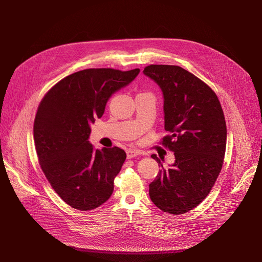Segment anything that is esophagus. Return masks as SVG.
<instances>
[{"label": "esophagus", "instance_id": "esophagus-1", "mask_svg": "<svg viewBox=\"0 0 262 262\" xmlns=\"http://www.w3.org/2000/svg\"><path fill=\"white\" fill-rule=\"evenodd\" d=\"M138 155H140V150H139V149L129 148V149H127V150H126V156H127V158H128V159L134 158V157L138 156Z\"/></svg>", "mask_w": 262, "mask_h": 262}]
</instances>
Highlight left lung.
<instances>
[{"label":"left lung","mask_w":262,"mask_h":262,"mask_svg":"<svg viewBox=\"0 0 262 262\" xmlns=\"http://www.w3.org/2000/svg\"><path fill=\"white\" fill-rule=\"evenodd\" d=\"M143 74L162 91L164 129L170 132L162 144L175 156L148 185L149 198L163 212L186 213L209 194L221 172L227 137L223 109L212 89L181 67L150 64ZM152 158L161 163L155 154Z\"/></svg>","instance_id":"left-lung-1"}]
</instances>
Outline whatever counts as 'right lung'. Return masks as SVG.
<instances>
[{
  "instance_id": "add662e5",
  "label": "right lung",
  "mask_w": 262,
  "mask_h": 262,
  "mask_svg": "<svg viewBox=\"0 0 262 262\" xmlns=\"http://www.w3.org/2000/svg\"><path fill=\"white\" fill-rule=\"evenodd\" d=\"M139 72L86 69L62 78L39 104L34 122L39 163L52 188L72 208L95 209L113 194L126 153L118 146L94 149L90 124L103 116L110 96Z\"/></svg>"
}]
</instances>
